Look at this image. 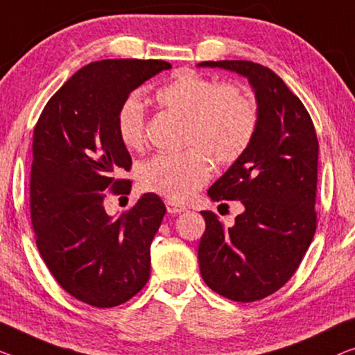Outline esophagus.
Listing matches in <instances>:
<instances>
[{
  "instance_id": "obj_1",
  "label": "esophagus",
  "mask_w": 355,
  "mask_h": 355,
  "mask_svg": "<svg viewBox=\"0 0 355 355\" xmlns=\"http://www.w3.org/2000/svg\"><path fill=\"white\" fill-rule=\"evenodd\" d=\"M166 207H167L168 214H182V211L187 210V207H184V205L178 204V202H175V200H172V199H167L166 200Z\"/></svg>"
}]
</instances>
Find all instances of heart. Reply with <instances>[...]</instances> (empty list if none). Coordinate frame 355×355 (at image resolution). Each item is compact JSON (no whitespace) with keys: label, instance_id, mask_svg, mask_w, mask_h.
<instances>
[{"label":"heart","instance_id":"1","mask_svg":"<svg viewBox=\"0 0 355 355\" xmlns=\"http://www.w3.org/2000/svg\"><path fill=\"white\" fill-rule=\"evenodd\" d=\"M159 107L184 118V145L180 153H159L137 168L146 191L184 199L198 191L210 175V162L228 166L250 145L258 123L253 98L239 84H218L193 70H178L157 87ZM116 130L127 150L139 151L146 141L144 103L127 97L116 114Z\"/></svg>","mask_w":355,"mask_h":355}]
</instances>
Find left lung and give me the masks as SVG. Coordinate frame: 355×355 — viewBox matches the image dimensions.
Returning a JSON list of instances; mask_svg holds the SVG:
<instances>
[{
    "label": "left lung",
    "instance_id": "left-lung-1",
    "mask_svg": "<svg viewBox=\"0 0 355 355\" xmlns=\"http://www.w3.org/2000/svg\"><path fill=\"white\" fill-rule=\"evenodd\" d=\"M198 67L234 71L255 92L250 145L209 188L211 200H239L244 210L231 228L214 211H200L205 231L198 248L204 282L225 298L250 303L287 284L313 241L319 141L308 110L272 70L247 60Z\"/></svg>",
    "mask_w": 355,
    "mask_h": 355
}]
</instances>
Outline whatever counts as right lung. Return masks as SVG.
<instances>
[{
	"label": "right lung",
	"instance_id": "right-lung-1",
	"mask_svg": "<svg viewBox=\"0 0 355 355\" xmlns=\"http://www.w3.org/2000/svg\"><path fill=\"white\" fill-rule=\"evenodd\" d=\"M164 60L92 62L76 71L42 110L33 132L30 210L36 245L60 287L95 308H113L150 279V247L166 215L146 193L119 216L105 211L107 189L129 194L132 159L116 130L130 92L162 70Z\"/></svg>",
	"mask_w": 355,
	"mask_h": 355
}]
</instances>
